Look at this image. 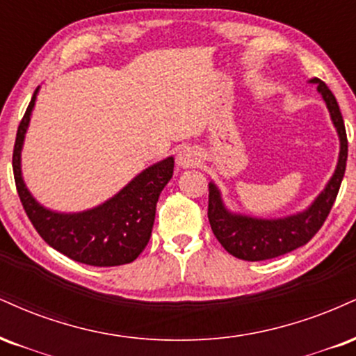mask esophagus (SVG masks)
<instances>
[{
    "label": "esophagus",
    "instance_id": "1",
    "mask_svg": "<svg viewBox=\"0 0 356 356\" xmlns=\"http://www.w3.org/2000/svg\"><path fill=\"white\" fill-rule=\"evenodd\" d=\"M177 163L178 166L181 168H193L200 163V152L193 146H185V148L179 149L178 156H177Z\"/></svg>",
    "mask_w": 356,
    "mask_h": 356
}]
</instances>
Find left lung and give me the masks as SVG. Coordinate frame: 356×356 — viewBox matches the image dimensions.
Instances as JSON below:
<instances>
[{"instance_id": "obj_1", "label": "left lung", "mask_w": 356, "mask_h": 356, "mask_svg": "<svg viewBox=\"0 0 356 356\" xmlns=\"http://www.w3.org/2000/svg\"><path fill=\"white\" fill-rule=\"evenodd\" d=\"M310 83L318 85V91L327 103L333 124L340 136V158H338L335 175L312 207L298 215L280 220H260L252 218V216L233 215L223 207L216 186L213 183L208 185L210 188L208 220H210L213 233L221 246L240 260H270V258H277L280 254L290 253L300 246L307 245L323 227L337 200L345 175L346 158H348V140H346L343 116H341L340 106L330 88L318 78L310 79Z\"/></svg>"}]
</instances>
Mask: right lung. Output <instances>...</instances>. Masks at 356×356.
<instances>
[{"label":"right lung","instance_id":"1","mask_svg":"<svg viewBox=\"0 0 356 356\" xmlns=\"http://www.w3.org/2000/svg\"><path fill=\"white\" fill-rule=\"evenodd\" d=\"M38 90L21 120L13 148V173L16 191L29 221L51 248L71 260L91 266H118L136 260L148 245L156 203L173 177V158L146 168L106 203L83 213L46 210L29 195L21 178V146Z\"/></svg>","mask_w":356,"mask_h":356}]
</instances>
